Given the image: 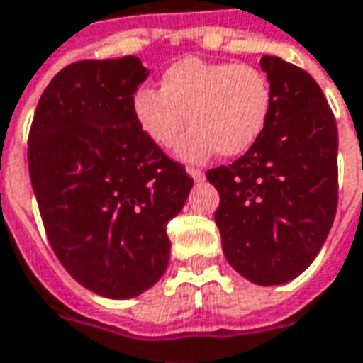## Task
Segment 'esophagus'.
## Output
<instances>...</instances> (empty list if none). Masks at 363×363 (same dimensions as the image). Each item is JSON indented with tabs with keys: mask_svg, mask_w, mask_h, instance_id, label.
Returning a JSON list of instances; mask_svg holds the SVG:
<instances>
[{
	"mask_svg": "<svg viewBox=\"0 0 363 363\" xmlns=\"http://www.w3.org/2000/svg\"><path fill=\"white\" fill-rule=\"evenodd\" d=\"M186 173H189L190 177H192V179H194L196 182L204 181V171H202V169H194V167H189V169H186Z\"/></svg>",
	"mask_w": 363,
	"mask_h": 363,
	"instance_id": "obj_1",
	"label": "esophagus"
}]
</instances>
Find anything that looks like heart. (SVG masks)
<instances>
[{"mask_svg":"<svg viewBox=\"0 0 363 363\" xmlns=\"http://www.w3.org/2000/svg\"><path fill=\"white\" fill-rule=\"evenodd\" d=\"M133 118L153 145L179 143L184 161H204L214 153L238 157L261 138L271 111V84L257 67L186 57L164 70L159 92L139 88L131 98Z\"/></svg>","mask_w":363,"mask_h":363,"instance_id":"b5f03b06","label":"heart"}]
</instances>
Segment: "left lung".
<instances>
[{
    "label": "left lung",
    "mask_w": 363,
    "mask_h": 363,
    "mask_svg": "<svg viewBox=\"0 0 363 363\" xmlns=\"http://www.w3.org/2000/svg\"><path fill=\"white\" fill-rule=\"evenodd\" d=\"M271 84L267 125L232 164L210 169L214 220L228 263L255 285H283L318 255L338 206V129L320 86L279 57L261 58Z\"/></svg>",
    "instance_id": "1"
}]
</instances>
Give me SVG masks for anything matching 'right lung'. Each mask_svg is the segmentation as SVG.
<instances>
[{"mask_svg":"<svg viewBox=\"0 0 363 363\" xmlns=\"http://www.w3.org/2000/svg\"><path fill=\"white\" fill-rule=\"evenodd\" d=\"M147 76L138 57L68 65L45 88L29 131V174L52 252L108 298L138 296L163 277L167 224L192 189L133 118Z\"/></svg>","mask_w":363,"mask_h":363,"instance_id":"add662e5","label":"right lung"}]
</instances>
